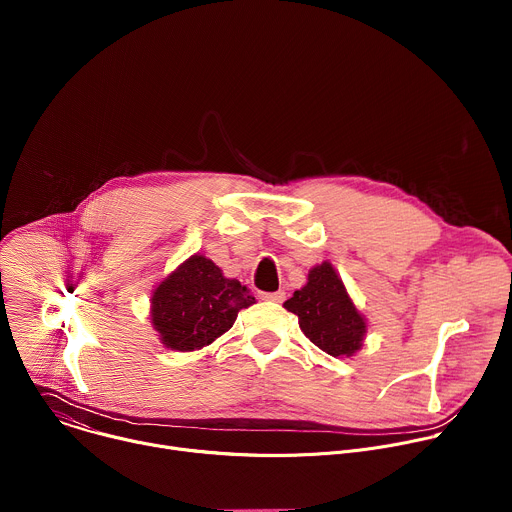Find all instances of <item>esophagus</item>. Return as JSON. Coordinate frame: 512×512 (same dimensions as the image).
I'll return each mask as SVG.
<instances>
[{"label":"esophagus","mask_w":512,"mask_h":512,"mask_svg":"<svg viewBox=\"0 0 512 512\" xmlns=\"http://www.w3.org/2000/svg\"><path fill=\"white\" fill-rule=\"evenodd\" d=\"M261 300L267 302H283L285 300V291L277 289V291H261Z\"/></svg>","instance_id":"obj_1"}]
</instances>
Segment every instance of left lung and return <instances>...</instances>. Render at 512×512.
Returning <instances> with one entry per match:
<instances>
[{
	"label": "left lung",
	"instance_id": "left-lung-1",
	"mask_svg": "<svg viewBox=\"0 0 512 512\" xmlns=\"http://www.w3.org/2000/svg\"><path fill=\"white\" fill-rule=\"evenodd\" d=\"M283 306L300 318V328L310 342L332 356H352L367 332L364 318L330 263L314 267L308 273V283L294 291Z\"/></svg>",
	"mask_w": 512,
	"mask_h": 512
}]
</instances>
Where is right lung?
I'll use <instances>...</instances> for the list:
<instances>
[{"label": "right lung", "instance_id": "1", "mask_svg": "<svg viewBox=\"0 0 512 512\" xmlns=\"http://www.w3.org/2000/svg\"><path fill=\"white\" fill-rule=\"evenodd\" d=\"M255 304L245 285L227 279L210 259L190 257L152 296V322L160 340L180 352L210 344L237 320L239 310Z\"/></svg>", "mask_w": 512, "mask_h": 512}]
</instances>
